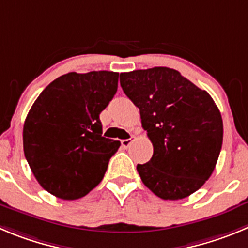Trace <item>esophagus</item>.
<instances>
[{"label":"esophagus","mask_w":248,"mask_h":248,"mask_svg":"<svg viewBox=\"0 0 248 248\" xmlns=\"http://www.w3.org/2000/svg\"><path fill=\"white\" fill-rule=\"evenodd\" d=\"M133 140H135V137H131L129 140H121V145L124 148H128L129 145L132 144V142H133Z\"/></svg>","instance_id":"1"}]
</instances>
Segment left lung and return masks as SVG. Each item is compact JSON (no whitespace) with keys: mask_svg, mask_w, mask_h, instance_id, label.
<instances>
[{"mask_svg":"<svg viewBox=\"0 0 248 248\" xmlns=\"http://www.w3.org/2000/svg\"><path fill=\"white\" fill-rule=\"evenodd\" d=\"M124 94L140 108L153 156L138 164L143 184L163 200L176 201L200 189L214 171L223 120L212 96L168 67L120 75Z\"/></svg>","mask_w":248,"mask_h":248,"instance_id":"8db88e82","label":"left lung"}]
</instances>
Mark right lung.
Masks as SVG:
<instances>
[{"label": "right lung", "mask_w": 248, "mask_h": 248, "mask_svg": "<svg viewBox=\"0 0 248 248\" xmlns=\"http://www.w3.org/2000/svg\"><path fill=\"white\" fill-rule=\"evenodd\" d=\"M117 82V72H69L51 82L33 104L23 127V148L48 193L78 200L103 180L121 143L101 136L99 115L116 94Z\"/></svg>", "instance_id": "obj_1"}]
</instances>
